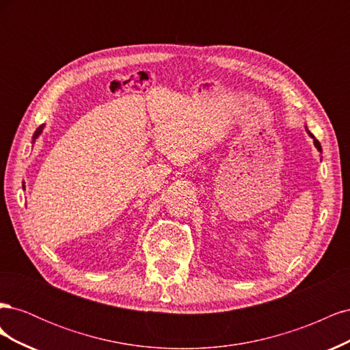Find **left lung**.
Wrapping results in <instances>:
<instances>
[{"label":"left lung","instance_id":"8db88e82","mask_svg":"<svg viewBox=\"0 0 350 350\" xmlns=\"http://www.w3.org/2000/svg\"><path fill=\"white\" fill-rule=\"evenodd\" d=\"M306 133H308V134H310V137H312V139H314V146L317 147V150H319V152H321V144H320V142H319V140H317V139H315V137H314V135H312V134H311V133L308 131V129H306Z\"/></svg>","mask_w":350,"mask_h":350}]
</instances>
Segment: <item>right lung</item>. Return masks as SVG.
<instances>
[{
	"instance_id": "obj_1",
	"label": "right lung",
	"mask_w": 350,
	"mask_h": 350,
	"mask_svg": "<svg viewBox=\"0 0 350 350\" xmlns=\"http://www.w3.org/2000/svg\"><path fill=\"white\" fill-rule=\"evenodd\" d=\"M42 130H44V125H40L39 126V129L35 131V134H33V140H31V143H35V140L38 139V137H39V134L42 133ZM23 189H25V185H23Z\"/></svg>"
}]
</instances>
